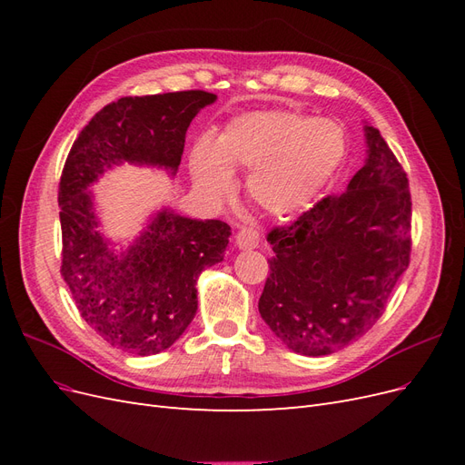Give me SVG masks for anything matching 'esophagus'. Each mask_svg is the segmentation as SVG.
Wrapping results in <instances>:
<instances>
[{
    "instance_id": "1",
    "label": "esophagus",
    "mask_w": 465,
    "mask_h": 465,
    "mask_svg": "<svg viewBox=\"0 0 465 465\" xmlns=\"http://www.w3.org/2000/svg\"><path fill=\"white\" fill-rule=\"evenodd\" d=\"M260 244V232L254 227H244L236 232V246L238 248H256Z\"/></svg>"
}]
</instances>
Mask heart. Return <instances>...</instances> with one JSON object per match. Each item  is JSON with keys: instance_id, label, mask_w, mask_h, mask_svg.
Listing matches in <instances>:
<instances>
[{"instance_id": "1", "label": "heart", "mask_w": 465, "mask_h": 465, "mask_svg": "<svg viewBox=\"0 0 465 465\" xmlns=\"http://www.w3.org/2000/svg\"><path fill=\"white\" fill-rule=\"evenodd\" d=\"M345 154V130L333 120L294 110L254 112L232 120L213 147L195 145L192 174L198 188L219 202L232 190V168H252L250 200L272 215H289L316 198Z\"/></svg>"}]
</instances>
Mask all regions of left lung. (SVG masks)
I'll return each mask as SVG.
<instances>
[{"label": "left lung", "instance_id": "1", "mask_svg": "<svg viewBox=\"0 0 465 465\" xmlns=\"http://www.w3.org/2000/svg\"><path fill=\"white\" fill-rule=\"evenodd\" d=\"M364 132L369 157L345 190L267 232L273 256L258 308L301 355H331L367 333L410 265V182L380 132Z\"/></svg>", "mask_w": 465, "mask_h": 465}]
</instances>
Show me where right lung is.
<instances>
[{
  "instance_id": "add662e5",
  "label": "right lung",
  "mask_w": 465,
  "mask_h": 465,
  "mask_svg": "<svg viewBox=\"0 0 465 465\" xmlns=\"http://www.w3.org/2000/svg\"><path fill=\"white\" fill-rule=\"evenodd\" d=\"M215 98L200 89L122 96L91 118L64 164L62 277L81 318L106 343L134 355L161 353L184 333L198 311L195 279L223 260L231 227L163 211L116 256L96 231L87 186L122 161L176 173L190 122Z\"/></svg>"
}]
</instances>
